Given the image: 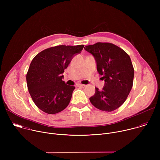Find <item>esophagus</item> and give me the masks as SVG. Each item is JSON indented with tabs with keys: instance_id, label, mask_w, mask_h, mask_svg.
<instances>
[{
	"instance_id": "34e87169",
	"label": "esophagus",
	"mask_w": 160,
	"mask_h": 160,
	"mask_svg": "<svg viewBox=\"0 0 160 160\" xmlns=\"http://www.w3.org/2000/svg\"><path fill=\"white\" fill-rule=\"evenodd\" d=\"M77 87H81V88H83V87H85V85L78 83V84L77 85Z\"/></svg>"
}]
</instances>
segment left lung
<instances>
[{"label":"left lung","instance_id":"1","mask_svg":"<svg viewBox=\"0 0 160 160\" xmlns=\"http://www.w3.org/2000/svg\"><path fill=\"white\" fill-rule=\"evenodd\" d=\"M96 62L97 70L104 80L102 90L96 88L89 98L96 108L112 111L127 99L133 85L134 70L130 56L121 48L110 43L98 42L85 46Z\"/></svg>","mask_w":160,"mask_h":160}]
</instances>
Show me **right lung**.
<instances>
[{
  "label": "right lung",
  "mask_w": 160,
  "mask_h": 160,
  "mask_svg": "<svg viewBox=\"0 0 160 160\" xmlns=\"http://www.w3.org/2000/svg\"><path fill=\"white\" fill-rule=\"evenodd\" d=\"M84 45H58L38 53L27 74L29 93L35 105L48 114H56L69 104L75 87L66 85L62 75Z\"/></svg>",
  "instance_id": "add662e5"
}]
</instances>
